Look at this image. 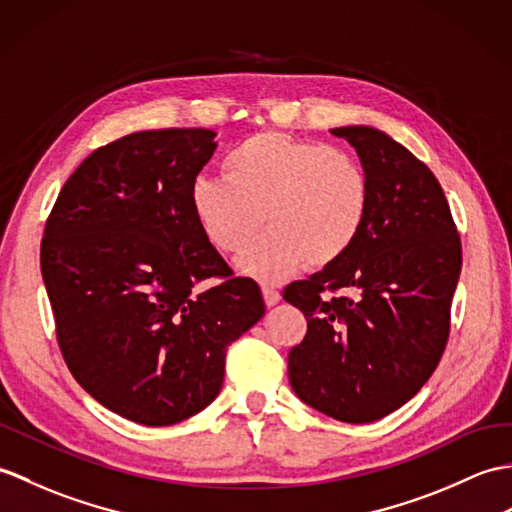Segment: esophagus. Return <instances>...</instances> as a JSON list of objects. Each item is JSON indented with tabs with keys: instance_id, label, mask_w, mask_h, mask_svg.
I'll return each instance as SVG.
<instances>
[{
	"instance_id": "esophagus-1",
	"label": "esophagus",
	"mask_w": 512,
	"mask_h": 512,
	"mask_svg": "<svg viewBox=\"0 0 512 512\" xmlns=\"http://www.w3.org/2000/svg\"><path fill=\"white\" fill-rule=\"evenodd\" d=\"M261 294H264V301H266V305H268V307L277 305V303L281 301V294H279V290L270 288V285H264V288H261Z\"/></svg>"
}]
</instances>
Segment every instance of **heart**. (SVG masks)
<instances>
[{
  "instance_id": "1",
  "label": "heart",
  "mask_w": 512,
  "mask_h": 512,
  "mask_svg": "<svg viewBox=\"0 0 512 512\" xmlns=\"http://www.w3.org/2000/svg\"><path fill=\"white\" fill-rule=\"evenodd\" d=\"M222 172L194 178L189 207L205 240L222 255L240 253L261 216L266 233L237 261L257 281H281L305 261L314 268L336 264L366 224L368 176L340 148L266 130L229 150Z\"/></svg>"
}]
</instances>
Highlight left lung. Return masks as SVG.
<instances>
[{"mask_svg": "<svg viewBox=\"0 0 512 512\" xmlns=\"http://www.w3.org/2000/svg\"><path fill=\"white\" fill-rule=\"evenodd\" d=\"M360 157L371 185L351 251L283 299L307 334L288 353L296 397L344 423H371L430 379L449 336L462 251L441 183L399 141L371 126L331 128ZM325 291H340L329 300Z\"/></svg>", "mask_w": 512, "mask_h": 512, "instance_id": "1", "label": "left lung"}]
</instances>
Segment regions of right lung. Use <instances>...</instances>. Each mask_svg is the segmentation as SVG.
Segmentation results:
<instances>
[{
	"label": "right lung",
	"mask_w": 512,
	"mask_h": 512,
	"mask_svg": "<svg viewBox=\"0 0 512 512\" xmlns=\"http://www.w3.org/2000/svg\"><path fill=\"white\" fill-rule=\"evenodd\" d=\"M213 137L141 130L98 148L45 224L41 275L69 371L104 408L141 425L205 410L222 388L227 347L266 312L259 285L231 277L189 207ZM209 276L223 281L198 291Z\"/></svg>",
	"instance_id": "obj_1"
}]
</instances>
